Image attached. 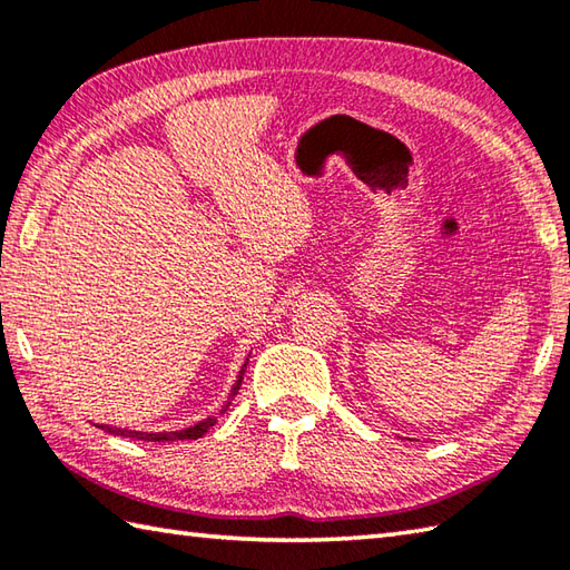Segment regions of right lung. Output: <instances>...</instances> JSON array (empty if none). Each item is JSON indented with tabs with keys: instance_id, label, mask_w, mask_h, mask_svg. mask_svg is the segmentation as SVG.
Listing matches in <instances>:
<instances>
[{
	"instance_id": "1",
	"label": "right lung",
	"mask_w": 570,
	"mask_h": 570,
	"mask_svg": "<svg viewBox=\"0 0 570 570\" xmlns=\"http://www.w3.org/2000/svg\"><path fill=\"white\" fill-rule=\"evenodd\" d=\"M244 367H247V363H244ZM244 367H242V373H239V381H237V385L232 387L229 400H227V403H225V407H222V412H225V410L229 407L232 397L237 395V390H239V385H242ZM215 422H217V417H207V420H203V422H197L195 428L177 430V432H136V430H120V428H104V430H108L110 434H118V438H130V440H148V442H175V440H197V438H203V434H205L209 428H215Z\"/></svg>"
}]
</instances>
